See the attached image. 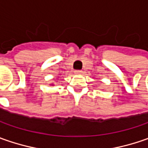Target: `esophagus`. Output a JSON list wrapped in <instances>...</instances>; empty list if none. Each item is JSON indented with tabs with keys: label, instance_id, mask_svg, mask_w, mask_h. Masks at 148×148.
Wrapping results in <instances>:
<instances>
[{
	"label": "esophagus",
	"instance_id": "esophagus-1",
	"mask_svg": "<svg viewBox=\"0 0 148 148\" xmlns=\"http://www.w3.org/2000/svg\"><path fill=\"white\" fill-rule=\"evenodd\" d=\"M75 73L77 74V75H80V74L82 73V71H81V70H76V71H75Z\"/></svg>",
	"mask_w": 148,
	"mask_h": 148
}]
</instances>
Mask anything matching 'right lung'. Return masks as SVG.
Here are the masks:
<instances>
[{
  "mask_svg": "<svg viewBox=\"0 0 148 148\" xmlns=\"http://www.w3.org/2000/svg\"><path fill=\"white\" fill-rule=\"evenodd\" d=\"M51 85H52V86H53V84H51Z\"/></svg>",
  "mask_w": 148,
  "mask_h": 148,
  "instance_id": "right-lung-1",
  "label": "right lung"
}]
</instances>
